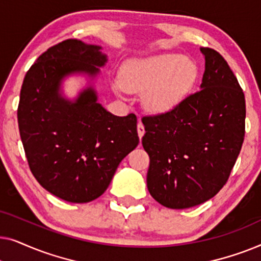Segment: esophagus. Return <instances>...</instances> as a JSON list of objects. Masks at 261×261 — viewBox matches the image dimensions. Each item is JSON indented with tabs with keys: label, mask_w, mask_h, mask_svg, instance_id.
I'll return each instance as SVG.
<instances>
[{
	"label": "esophagus",
	"mask_w": 261,
	"mask_h": 261,
	"mask_svg": "<svg viewBox=\"0 0 261 261\" xmlns=\"http://www.w3.org/2000/svg\"><path fill=\"white\" fill-rule=\"evenodd\" d=\"M138 134H139V138H140V140H141V138L144 137V134H145V127H144V124H142L141 121H139V123H138Z\"/></svg>",
	"instance_id": "obj_1"
}]
</instances>
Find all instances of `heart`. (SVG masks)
<instances>
[{
    "label": "heart",
    "instance_id": "b5f03b06",
    "mask_svg": "<svg viewBox=\"0 0 261 261\" xmlns=\"http://www.w3.org/2000/svg\"><path fill=\"white\" fill-rule=\"evenodd\" d=\"M197 78L198 67L194 60L173 53L130 60L121 71L123 88L145 92V107L156 114L169 113L179 106Z\"/></svg>",
    "mask_w": 261,
    "mask_h": 261
}]
</instances>
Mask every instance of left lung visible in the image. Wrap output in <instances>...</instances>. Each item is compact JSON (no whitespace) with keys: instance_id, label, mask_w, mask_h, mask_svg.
<instances>
[{"instance_id":"obj_1","label":"left lung","mask_w":261,"mask_h":261,"mask_svg":"<svg viewBox=\"0 0 261 261\" xmlns=\"http://www.w3.org/2000/svg\"><path fill=\"white\" fill-rule=\"evenodd\" d=\"M201 51L205 57L201 90L169 113L142 117L148 191L171 209L213 198L227 183L245 139L244 91L219 52Z\"/></svg>"}]
</instances>
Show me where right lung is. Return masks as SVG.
Segmentation results:
<instances>
[{
	"mask_svg": "<svg viewBox=\"0 0 261 261\" xmlns=\"http://www.w3.org/2000/svg\"><path fill=\"white\" fill-rule=\"evenodd\" d=\"M98 46L67 39L42 53L24 76L17 123L28 166L52 195L72 203L99 197L124 156L139 144L137 116H115L89 88L71 103L58 94L66 74L94 77L106 56Z\"/></svg>",
	"mask_w": 261,
	"mask_h": 261,
	"instance_id": "add662e5",
	"label": "right lung"
}]
</instances>
